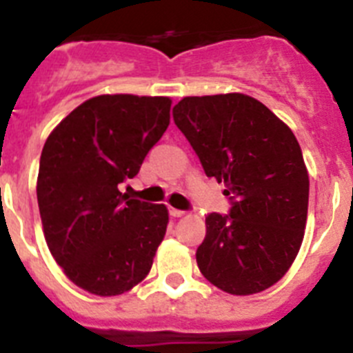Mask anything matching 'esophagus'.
<instances>
[{
	"instance_id": "34e87169",
	"label": "esophagus",
	"mask_w": 353,
	"mask_h": 353,
	"mask_svg": "<svg viewBox=\"0 0 353 353\" xmlns=\"http://www.w3.org/2000/svg\"><path fill=\"white\" fill-rule=\"evenodd\" d=\"M171 217H183L185 215V210H179V208H170Z\"/></svg>"
}]
</instances>
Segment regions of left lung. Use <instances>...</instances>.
<instances>
[{"label": "left lung", "mask_w": 353, "mask_h": 353, "mask_svg": "<svg viewBox=\"0 0 353 353\" xmlns=\"http://www.w3.org/2000/svg\"><path fill=\"white\" fill-rule=\"evenodd\" d=\"M173 120L205 174L226 183L232 205L205 219L199 270L232 295L270 288L304 239L310 176L297 138L267 105L242 93L185 97Z\"/></svg>", "instance_id": "obj_1"}]
</instances>
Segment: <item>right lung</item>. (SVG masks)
I'll return each mask as SVG.
<instances>
[{
    "mask_svg": "<svg viewBox=\"0 0 353 353\" xmlns=\"http://www.w3.org/2000/svg\"><path fill=\"white\" fill-rule=\"evenodd\" d=\"M168 97L101 95L56 127L40 155L43 235L74 285L111 297L146 277L168 208L120 192L170 125Z\"/></svg>",
    "mask_w": 353,
    "mask_h": 353,
    "instance_id": "obj_1",
    "label": "right lung"
}]
</instances>
